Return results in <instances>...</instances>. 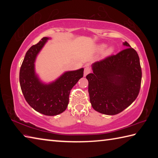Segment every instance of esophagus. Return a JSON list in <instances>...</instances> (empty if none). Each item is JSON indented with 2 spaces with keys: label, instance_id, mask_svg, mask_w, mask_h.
Returning a JSON list of instances; mask_svg holds the SVG:
<instances>
[{
  "label": "esophagus",
  "instance_id": "1",
  "mask_svg": "<svg viewBox=\"0 0 158 158\" xmlns=\"http://www.w3.org/2000/svg\"><path fill=\"white\" fill-rule=\"evenodd\" d=\"M90 71H91V69H90L89 67H85L84 68V77L86 76L88 74H89L90 73Z\"/></svg>",
  "mask_w": 158,
  "mask_h": 158
}]
</instances>
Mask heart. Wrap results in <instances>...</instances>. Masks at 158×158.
<instances>
[{
	"label": "heart",
	"mask_w": 158,
	"mask_h": 158,
	"mask_svg": "<svg viewBox=\"0 0 158 158\" xmlns=\"http://www.w3.org/2000/svg\"><path fill=\"white\" fill-rule=\"evenodd\" d=\"M105 47H106V44H99V45H98L97 47H96V50H97L98 52H102V51H103L104 49H105ZM113 51H114L113 47H109V48H108L107 50H106V52H105V54L106 56L110 55L111 53L113 52Z\"/></svg>",
	"instance_id": "heart-1"
}]
</instances>
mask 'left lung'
I'll list each match as a JSON object with an SVG mask.
<instances>
[{"mask_svg": "<svg viewBox=\"0 0 158 158\" xmlns=\"http://www.w3.org/2000/svg\"><path fill=\"white\" fill-rule=\"evenodd\" d=\"M127 48L92 65L89 74L90 102L95 111L116 115L128 107L137 98L141 81V68L137 52L127 42Z\"/></svg>", "mask_w": 158, "mask_h": 158, "instance_id": "8db88e82", "label": "left lung"}]
</instances>
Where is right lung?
Here are the masks:
<instances>
[{
  "instance_id": "1",
  "label": "right lung",
  "mask_w": 158,
  "mask_h": 158,
  "mask_svg": "<svg viewBox=\"0 0 158 158\" xmlns=\"http://www.w3.org/2000/svg\"><path fill=\"white\" fill-rule=\"evenodd\" d=\"M49 39L43 37L26 52L20 68L19 82L23 95L32 108L46 116H56L66 109L69 93L84 76V68L65 72L49 84L42 82L35 70V62Z\"/></svg>"
}]
</instances>
